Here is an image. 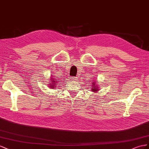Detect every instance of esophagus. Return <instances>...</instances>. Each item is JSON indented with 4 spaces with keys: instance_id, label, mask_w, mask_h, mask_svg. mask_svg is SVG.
Returning <instances> with one entry per match:
<instances>
[{
    "instance_id": "1",
    "label": "esophagus",
    "mask_w": 149,
    "mask_h": 149,
    "mask_svg": "<svg viewBox=\"0 0 149 149\" xmlns=\"http://www.w3.org/2000/svg\"><path fill=\"white\" fill-rule=\"evenodd\" d=\"M70 79L72 80H73V81H76V80H78L77 77H71Z\"/></svg>"
}]
</instances>
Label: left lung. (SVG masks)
Listing matches in <instances>:
<instances>
[{"label":"left lung","instance_id":"left-lung-1","mask_svg":"<svg viewBox=\"0 0 149 149\" xmlns=\"http://www.w3.org/2000/svg\"><path fill=\"white\" fill-rule=\"evenodd\" d=\"M97 84V82H93L92 83V92H95V93H96V92H97L99 91V86H98V84Z\"/></svg>","mask_w":149,"mask_h":149}]
</instances>
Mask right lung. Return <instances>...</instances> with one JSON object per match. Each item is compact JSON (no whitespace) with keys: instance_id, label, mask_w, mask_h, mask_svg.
<instances>
[{"instance_id":"1","label":"right lung","mask_w":149,"mask_h":149,"mask_svg":"<svg viewBox=\"0 0 149 149\" xmlns=\"http://www.w3.org/2000/svg\"><path fill=\"white\" fill-rule=\"evenodd\" d=\"M50 79V81H51V82H50L49 85V88H52V89H54V88H56V87H57L56 86H57V84L58 83V80H57L56 78H54V76H51Z\"/></svg>"}]
</instances>
